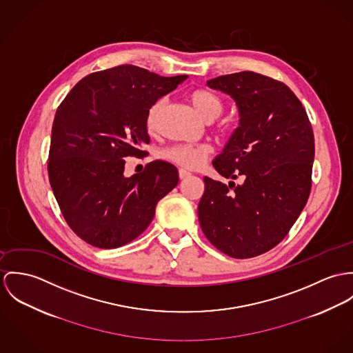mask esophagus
Instances as JSON below:
<instances>
[{
  "instance_id": "obj_1",
  "label": "esophagus",
  "mask_w": 353,
  "mask_h": 353,
  "mask_svg": "<svg viewBox=\"0 0 353 353\" xmlns=\"http://www.w3.org/2000/svg\"><path fill=\"white\" fill-rule=\"evenodd\" d=\"M190 176H191V173H190L188 170H185V169H179V177H180V180H184V179L190 177Z\"/></svg>"
}]
</instances>
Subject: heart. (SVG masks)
Masks as SVG:
<instances>
[{"mask_svg": "<svg viewBox=\"0 0 353 353\" xmlns=\"http://www.w3.org/2000/svg\"><path fill=\"white\" fill-rule=\"evenodd\" d=\"M190 100L197 114L204 120H214L218 118L223 111V103L214 92L207 89H196L190 94ZM162 107V100L154 101L146 114V128L149 132H154L157 127L158 115ZM210 153V148L205 145H190V143H177L168 146L161 150V158L184 166L188 169H195L200 166Z\"/></svg>", "mask_w": 353, "mask_h": 353, "instance_id": "b5f03b06", "label": "heart"}]
</instances>
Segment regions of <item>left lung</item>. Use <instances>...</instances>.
<instances>
[{
  "instance_id": "left-lung-1",
  "label": "left lung",
  "mask_w": 353,
  "mask_h": 353,
  "mask_svg": "<svg viewBox=\"0 0 353 353\" xmlns=\"http://www.w3.org/2000/svg\"><path fill=\"white\" fill-rule=\"evenodd\" d=\"M230 94L239 127L212 161L229 185L204 177L197 207L207 239L233 259L274 248L301 215L312 190L314 134L301 100L277 79L239 72L207 81Z\"/></svg>"
}]
</instances>
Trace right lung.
Listing matches in <instances>:
<instances>
[{"label":"right lung","instance_id":"right-lung-1","mask_svg":"<svg viewBox=\"0 0 353 353\" xmlns=\"http://www.w3.org/2000/svg\"><path fill=\"white\" fill-rule=\"evenodd\" d=\"M188 76L162 77L134 65L92 73L59 104L51 130L48 179L79 238L100 249L142 234L156 205L179 183L176 166L153 161L124 177V159L143 158L149 107Z\"/></svg>","mask_w":353,"mask_h":353}]
</instances>
